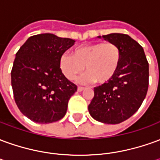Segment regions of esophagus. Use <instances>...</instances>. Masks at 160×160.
Wrapping results in <instances>:
<instances>
[{
  "label": "esophagus",
  "mask_w": 160,
  "mask_h": 160,
  "mask_svg": "<svg viewBox=\"0 0 160 160\" xmlns=\"http://www.w3.org/2000/svg\"><path fill=\"white\" fill-rule=\"evenodd\" d=\"M84 89H85V87H78V88H77L78 92H82Z\"/></svg>",
  "instance_id": "esophagus-1"
}]
</instances>
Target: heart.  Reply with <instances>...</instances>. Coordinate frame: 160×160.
Returning a JSON list of instances; mask_svg holds the SVG:
<instances>
[{
  "label": "heart",
  "instance_id": "obj_1",
  "mask_svg": "<svg viewBox=\"0 0 160 160\" xmlns=\"http://www.w3.org/2000/svg\"><path fill=\"white\" fill-rule=\"evenodd\" d=\"M122 61V52L112 42H95L77 47L72 55L63 53L59 66L63 75L73 80L85 69L87 73L80 77L81 83L93 82L104 84L118 72Z\"/></svg>",
  "mask_w": 160,
  "mask_h": 160
}]
</instances>
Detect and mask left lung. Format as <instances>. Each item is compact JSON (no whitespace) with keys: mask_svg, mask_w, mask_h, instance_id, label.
Returning a JSON list of instances; mask_svg holds the SVG:
<instances>
[{"mask_svg":"<svg viewBox=\"0 0 160 160\" xmlns=\"http://www.w3.org/2000/svg\"><path fill=\"white\" fill-rule=\"evenodd\" d=\"M103 38L119 47L122 61L111 80L94 87L88 111L95 120L117 124L128 119L141 107L148 92L149 65L143 48L127 34L111 33Z\"/></svg>","mask_w":160,"mask_h":160,"instance_id":"8db88e82","label":"left lung"}]
</instances>
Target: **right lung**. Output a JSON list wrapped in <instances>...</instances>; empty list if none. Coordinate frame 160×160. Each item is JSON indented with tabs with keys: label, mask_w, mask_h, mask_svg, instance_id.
<instances>
[{
	"label": "right lung",
	"mask_w": 160,
	"mask_h": 160,
	"mask_svg": "<svg viewBox=\"0 0 160 160\" xmlns=\"http://www.w3.org/2000/svg\"><path fill=\"white\" fill-rule=\"evenodd\" d=\"M74 42L43 33L30 37L16 53L11 71L13 97L30 120L50 123L66 114L77 86L63 75L59 60Z\"/></svg>",
	"instance_id": "obj_1"
}]
</instances>
